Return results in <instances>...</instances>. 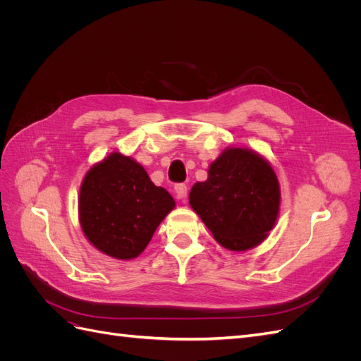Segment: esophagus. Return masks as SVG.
Returning <instances> with one entry per match:
<instances>
[{
  "mask_svg": "<svg viewBox=\"0 0 361 361\" xmlns=\"http://www.w3.org/2000/svg\"><path fill=\"white\" fill-rule=\"evenodd\" d=\"M174 191H176L178 199L183 200L185 197H187V194H188V187L185 183H176V185H174Z\"/></svg>",
  "mask_w": 361,
  "mask_h": 361,
  "instance_id": "34e87169",
  "label": "esophagus"
}]
</instances>
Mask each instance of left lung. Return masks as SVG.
Instances as JSON below:
<instances>
[{
    "mask_svg": "<svg viewBox=\"0 0 361 361\" xmlns=\"http://www.w3.org/2000/svg\"><path fill=\"white\" fill-rule=\"evenodd\" d=\"M190 204L223 247L243 251L267 238L276 224L280 187L274 170L256 152L226 149L194 183Z\"/></svg>",
    "mask_w": 361,
    "mask_h": 361,
    "instance_id": "left-lung-1",
    "label": "left lung"
}]
</instances>
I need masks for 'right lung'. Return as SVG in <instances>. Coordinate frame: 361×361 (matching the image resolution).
I'll use <instances>...</instances> for the list:
<instances>
[{
  "label": "right lung",
  "mask_w": 361,
  "mask_h": 361,
  "mask_svg": "<svg viewBox=\"0 0 361 361\" xmlns=\"http://www.w3.org/2000/svg\"><path fill=\"white\" fill-rule=\"evenodd\" d=\"M174 206L169 191L157 187L138 162L117 152L87 171L78 202L87 239L120 260L143 253Z\"/></svg>",
  "instance_id": "obj_1"
}]
</instances>
